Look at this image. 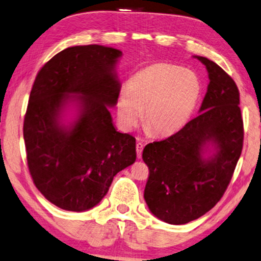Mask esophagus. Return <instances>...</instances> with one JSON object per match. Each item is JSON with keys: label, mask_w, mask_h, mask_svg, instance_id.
Masks as SVG:
<instances>
[{"label": "esophagus", "mask_w": 261, "mask_h": 261, "mask_svg": "<svg viewBox=\"0 0 261 261\" xmlns=\"http://www.w3.org/2000/svg\"><path fill=\"white\" fill-rule=\"evenodd\" d=\"M142 150H143V144L141 142L136 143V154H138V158L139 159H141Z\"/></svg>", "instance_id": "34e87169"}]
</instances>
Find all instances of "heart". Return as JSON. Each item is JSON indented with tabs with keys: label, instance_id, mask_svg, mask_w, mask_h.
Wrapping results in <instances>:
<instances>
[{
	"label": "heart",
	"instance_id": "obj_1",
	"mask_svg": "<svg viewBox=\"0 0 261 261\" xmlns=\"http://www.w3.org/2000/svg\"><path fill=\"white\" fill-rule=\"evenodd\" d=\"M200 82L194 72L172 64H154L128 82L120 93L117 114L120 125L130 130L142 118L151 134L171 135L182 129L197 105Z\"/></svg>",
	"mask_w": 261,
	"mask_h": 261
}]
</instances>
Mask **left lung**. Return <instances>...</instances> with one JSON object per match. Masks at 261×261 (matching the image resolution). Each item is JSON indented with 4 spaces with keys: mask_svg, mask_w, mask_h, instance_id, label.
I'll return each mask as SVG.
<instances>
[{
    "mask_svg": "<svg viewBox=\"0 0 261 261\" xmlns=\"http://www.w3.org/2000/svg\"><path fill=\"white\" fill-rule=\"evenodd\" d=\"M197 58L210 79L199 115L169 138L147 144L142 153L149 169L144 188L147 205L159 219L174 225L199 218L219 202L243 149L238 87L215 62ZM210 142L216 153L203 159Z\"/></svg>",
    "mask_w": 261,
    "mask_h": 261,
    "instance_id": "obj_1",
    "label": "left lung"
}]
</instances>
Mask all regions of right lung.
I'll return each instance as SVG.
<instances>
[{"label": "right lung", "instance_id": "obj_1", "mask_svg": "<svg viewBox=\"0 0 261 261\" xmlns=\"http://www.w3.org/2000/svg\"><path fill=\"white\" fill-rule=\"evenodd\" d=\"M121 55L97 44L67 47L36 75L23 125L28 168L36 188L63 210L97 205L136 159L135 138L115 129L107 107L119 98L114 69ZM69 101L80 110L67 128L59 118Z\"/></svg>", "mask_w": 261, "mask_h": 261}]
</instances>
